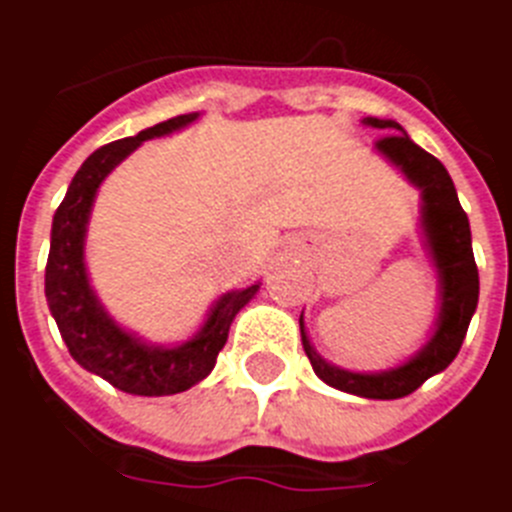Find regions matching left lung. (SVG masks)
<instances>
[{"mask_svg":"<svg viewBox=\"0 0 512 512\" xmlns=\"http://www.w3.org/2000/svg\"><path fill=\"white\" fill-rule=\"evenodd\" d=\"M363 122L387 133L376 141L379 154H384L411 184L422 189V232H425L427 248H430L438 283H441V312L435 320L430 342L403 366L379 371V374H358V371L331 366L326 358H320L307 339L304 315L299 318V328L304 352L323 382L350 395H360V398L395 400L411 395L430 376L441 374L443 368L457 358L470 318L478 307V267H475L473 243H470V221L459 205L449 170L443 168L441 160H435L433 154H427L422 146L414 144L395 120L366 117Z\"/></svg>","mask_w":512,"mask_h":512,"instance_id":"1","label":"left lung"}]
</instances>
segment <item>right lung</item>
<instances>
[{"label": "right lung", "mask_w": 512, "mask_h": 512, "mask_svg": "<svg viewBox=\"0 0 512 512\" xmlns=\"http://www.w3.org/2000/svg\"><path fill=\"white\" fill-rule=\"evenodd\" d=\"M194 120L197 114H181L154 128L141 130L138 136L95 149L82 162L77 176L71 178L69 192L53 216L50 256L45 267L47 307L53 312L71 358L90 374H98L117 390L130 395L160 398V395L184 392L202 382L216 366L221 347L227 344L235 315L259 291V285H248L243 291L224 293L189 342L178 347H160V344L141 342L138 336L117 326L90 288L85 269V232L101 181L144 141L168 136Z\"/></svg>", "instance_id": "obj_1"}]
</instances>
